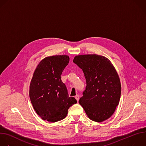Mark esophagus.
<instances>
[{"mask_svg": "<svg viewBox=\"0 0 146 146\" xmlns=\"http://www.w3.org/2000/svg\"><path fill=\"white\" fill-rule=\"evenodd\" d=\"M75 98H76V99L77 100V101L78 102V100H79V96H78V94H77V95L75 96Z\"/></svg>", "mask_w": 146, "mask_h": 146, "instance_id": "obj_1", "label": "esophagus"}]
</instances>
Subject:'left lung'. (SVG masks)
<instances>
[{
	"mask_svg": "<svg viewBox=\"0 0 146 146\" xmlns=\"http://www.w3.org/2000/svg\"><path fill=\"white\" fill-rule=\"evenodd\" d=\"M73 62L82 70L86 82L80 104L90 120H107L114 113L121 96L116 69L108 58L97 54L76 56Z\"/></svg>",
	"mask_w": 146,
	"mask_h": 146,
	"instance_id": "8db88e82",
	"label": "left lung"
}]
</instances>
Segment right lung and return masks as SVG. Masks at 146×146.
<instances>
[{
	"label": "right lung",
	"mask_w": 146,
	"mask_h": 146,
	"mask_svg": "<svg viewBox=\"0 0 146 146\" xmlns=\"http://www.w3.org/2000/svg\"><path fill=\"white\" fill-rule=\"evenodd\" d=\"M69 62L66 55L43 59L36 66L30 85L29 96L36 113L44 120L64 119L70 107L77 103L70 98L61 76Z\"/></svg>",
	"instance_id": "obj_1"
}]
</instances>
